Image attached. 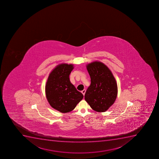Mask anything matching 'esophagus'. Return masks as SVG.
Wrapping results in <instances>:
<instances>
[{"mask_svg":"<svg viewBox=\"0 0 159 159\" xmlns=\"http://www.w3.org/2000/svg\"><path fill=\"white\" fill-rule=\"evenodd\" d=\"M85 92H86V90L84 89L82 91V93L84 95H85Z\"/></svg>","mask_w":159,"mask_h":159,"instance_id":"34e87169","label":"esophagus"}]
</instances>
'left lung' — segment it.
Instances as JSON below:
<instances>
[{"instance_id":"left-lung-1","label":"left lung","mask_w":159,"mask_h":159,"mask_svg":"<svg viewBox=\"0 0 159 159\" xmlns=\"http://www.w3.org/2000/svg\"><path fill=\"white\" fill-rule=\"evenodd\" d=\"M91 78L85 99L95 111H107L116 101L117 86L111 70L104 63L95 61L86 65Z\"/></svg>"}]
</instances>
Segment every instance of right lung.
I'll use <instances>...</instances> for the list:
<instances>
[{
  "label": "right lung",
  "mask_w": 159,
  "mask_h": 159,
  "mask_svg": "<svg viewBox=\"0 0 159 159\" xmlns=\"http://www.w3.org/2000/svg\"><path fill=\"white\" fill-rule=\"evenodd\" d=\"M73 64H61L49 74L45 86L46 96L53 108L61 113L71 111L83 98V95L70 82Z\"/></svg>",
  "instance_id": "1"
}]
</instances>
